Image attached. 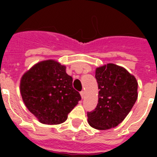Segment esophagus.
<instances>
[{
  "instance_id": "1",
  "label": "esophagus",
  "mask_w": 157,
  "mask_h": 157,
  "mask_svg": "<svg viewBox=\"0 0 157 157\" xmlns=\"http://www.w3.org/2000/svg\"><path fill=\"white\" fill-rule=\"evenodd\" d=\"M85 95H86V92H85V91H84V90L81 91V98H83L84 97H85Z\"/></svg>"
}]
</instances>
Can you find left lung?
I'll return each instance as SVG.
<instances>
[{
    "instance_id": "8db88e82",
    "label": "left lung",
    "mask_w": 157,
    "mask_h": 157,
    "mask_svg": "<svg viewBox=\"0 0 157 157\" xmlns=\"http://www.w3.org/2000/svg\"><path fill=\"white\" fill-rule=\"evenodd\" d=\"M98 103L87 112L88 122L94 129L104 130L121 123L138 98V82L126 69L108 63L96 68Z\"/></svg>"
}]
</instances>
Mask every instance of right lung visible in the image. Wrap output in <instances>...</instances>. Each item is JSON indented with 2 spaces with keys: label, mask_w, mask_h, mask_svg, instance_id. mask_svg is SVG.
<instances>
[{
  "label": "right lung",
  "mask_w": 157,
  "mask_h": 157,
  "mask_svg": "<svg viewBox=\"0 0 157 157\" xmlns=\"http://www.w3.org/2000/svg\"><path fill=\"white\" fill-rule=\"evenodd\" d=\"M20 93L28 109L40 123L61 124L81 99L72 87V77L66 67L54 61L38 63L24 73Z\"/></svg>",
  "instance_id": "obj_1"
}]
</instances>
